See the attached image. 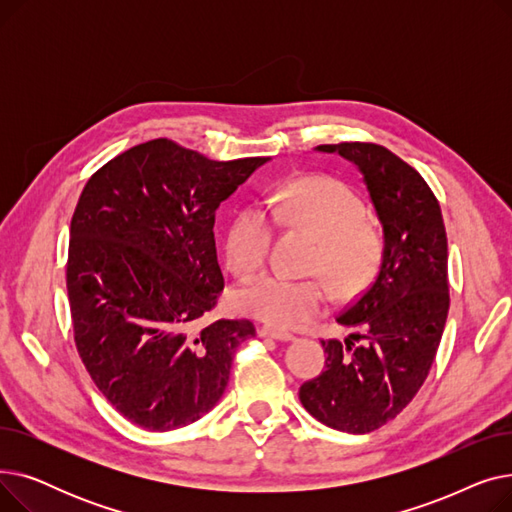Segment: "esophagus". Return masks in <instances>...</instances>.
<instances>
[{"mask_svg": "<svg viewBox=\"0 0 512 512\" xmlns=\"http://www.w3.org/2000/svg\"><path fill=\"white\" fill-rule=\"evenodd\" d=\"M257 332L263 338H274V340H280V342H288V340L294 338L290 332H284V330H278V328H272V326H261Z\"/></svg>", "mask_w": 512, "mask_h": 512, "instance_id": "1", "label": "esophagus"}]
</instances>
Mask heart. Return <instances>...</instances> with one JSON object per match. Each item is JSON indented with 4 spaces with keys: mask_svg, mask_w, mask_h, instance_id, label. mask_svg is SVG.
Returning <instances> with one entry per match:
<instances>
[{
    "mask_svg": "<svg viewBox=\"0 0 512 512\" xmlns=\"http://www.w3.org/2000/svg\"><path fill=\"white\" fill-rule=\"evenodd\" d=\"M270 212L274 219L263 207H247L230 224L226 259L236 274L249 276L265 265L274 240V220L317 238L311 272L326 274L340 294L359 290L378 270L382 236L365 222L363 201L344 182L324 176L292 180L270 201ZM330 297L321 278L292 280L265 274L238 286L232 303L265 324L292 328L324 313Z\"/></svg>",
    "mask_w": 512,
    "mask_h": 512,
    "instance_id": "1",
    "label": "heart"
}]
</instances>
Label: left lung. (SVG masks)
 Here are the masks:
<instances>
[{"label": "left lung", "mask_w": 512, "mask_h": 512, "mask_svg": "<svg viewBox=\"0 0 512 512\" xmlns=\"http://www.w3.org/2000/svg\"><path fill=\"white\" fill-rule=\"evenodd\" d=\"M361 170L384 226V255L371 286L336 321L353 334L321 340L326 371L299 390L324 425L369 434L394 419L423 386L446 326L448 242L440 203L423 176L375 143L319 145Z\"/></svg>", "instance_id": "left-lung-1"}]
</instances>
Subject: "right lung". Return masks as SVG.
Returning a JSON list of instances; mask_svg holds the SVG:
<instances>
[{
  "mask_svg": "<svg viewBox=\"0 0 512 512\" xmlns=\"http://www.w3.org/2000/svg\"><path fill=\"white\" fill-rule=\"evenodd\" d=\"M265 161H215L153 139L107 161L80 193L66 263L74 344L99 392L139 427L201 419L255 336L249 319H203L224 290L215 211Z\"/></svg>",
  "mask_w": 512,
  "mask_h": 512,
  "instance_id": "obj_1",
  "label": "right lung"
}]
</instances>
